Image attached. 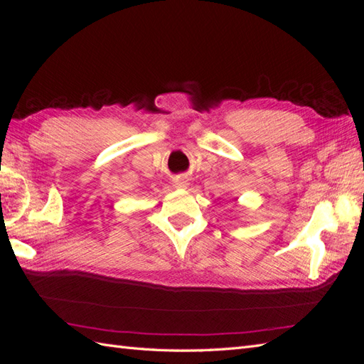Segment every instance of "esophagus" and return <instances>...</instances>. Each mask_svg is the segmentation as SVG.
<instances>
[{"label":"esophagus","mask_w":364,"mask_h":364,"mask_svg":"<svg viewBox=\"0 0 364 364\" xmlns=\"http://www.w3.org/2000/svg\"><path fill=\"white\" fill-rule=\"evenodd\" d=\"M186 186H188V179H186L185 176H178V178L174 179V188L185 190Z\"/></svg>","instance_id":"34e87169"}]
</instances>
